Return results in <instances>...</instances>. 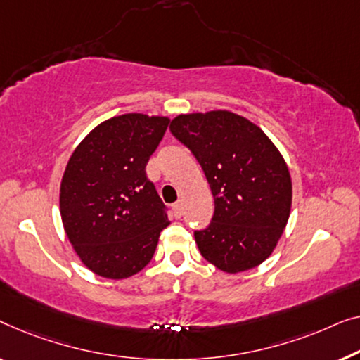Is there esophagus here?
<instances>
[{"label":"esophagus","mask_w":360,"mask_h":360,"mask_svg":"<svg viewBox=\"0 0 360 360\" xmlns=\"http://www.w3.org/2000/svg\"><path fill=\"white\" fill-rule=\"evenodd\" d=\"M173 212H174L176 219H181V215H182V202L181 200H178L176 204H173Z\"/></svg>","instance_id":"obj_1"}]
</instances>
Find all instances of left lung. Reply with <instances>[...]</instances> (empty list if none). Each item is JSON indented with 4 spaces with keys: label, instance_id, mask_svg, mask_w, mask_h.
<instances>
[{
    "label": "left lung",
    "instance_id": "8db88e82",
    "mask_svg": "<svg viewBox=\"0 0 360 360\" xmlns=\"http://www.w3.org/2000/svg\"><path fill=\"white\" fill-rule=\"evenodd\" d=\"M171 134L192 151L214 195V217L194 231L200 255L229 274L272 255L292 207L287 163L256 124L230 110L181 114Z\"/></svg>",
    "mask_w": 360,
    "mask_h": 360
}]
</instances>
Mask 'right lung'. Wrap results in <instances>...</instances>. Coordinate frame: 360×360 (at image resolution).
Segmentation results:
<instances>
[{
  "instance_id": "obj_1",
  "label": "right lung",
  "mask_w": 360,
  "mask_h": 360,
  "mask_svg": "<svg viewBox=\"0 0 360 360\" xmlns=\"http://www.w3.org/2000/svg\"><path fill=\"white\" fill-rule=\"evenodd\" d=\"M169 119L124 114L104 120L70 156L60 215L83 264L105 279H127L151 261L169 225L145 168Z\"/></svg>"
}]
</instances>
